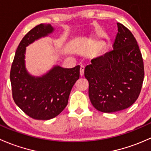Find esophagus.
<instances>
[{"mask_svg":"<svg viewBox=\"0 0 151 151\" xmlns=\"http://www.w3.org/2000/svg\"><path fill=\"white\" fill-rule=\"evenodd\" d=\"M84 74V66L81 65L80 68V75L81 76H83Z\"/></svg>","mask_w":151,"mask_h":151,"instance_id":"obj_1","label":"esophagus"}]
</instances>
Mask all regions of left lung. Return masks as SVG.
<instances>
[{
	"instance_id": "1",
	"label": "left lung",
	"mask_w": 151,
	"mask_h": 151,
	"mask_svg": "<svg viewBox=\"0 0 151 151\" xmlns=\"http://www.w3.org/2000/svg\"><path fill=\"white\" fill-rule=\"evenodd\" d=\"M117 27L113 50L93 59L84 70L90 101L103 113L120 111L133 105L145 75L142 54L133 34L121 23Z\"/></svg>"
}]
</instances>
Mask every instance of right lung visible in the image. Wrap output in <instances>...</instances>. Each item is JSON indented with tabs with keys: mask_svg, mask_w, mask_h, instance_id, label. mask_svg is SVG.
Instances as JSON below:
<instances>
[{
	"mask_svg": "<svg viewBox=\"0 0 151 151\" xmlns=\"http://www.w3.org/2000/svg\"><path fill=\"white\" fill-rule=\"evenodd\" d=\"M51 24H38L29 30L19 44L10 72L12 97L19 108L32 119L49 120L58 116L68 102L70 93L80 76V66L54 67L40 78L29 76L24 68L25 47L51 33Z\"/></svg>",
	"mask_w": 151,
	"mask_h": 151,
	"instance_id": "add662e5",
	"label": "right lung"
}]
</instances>
